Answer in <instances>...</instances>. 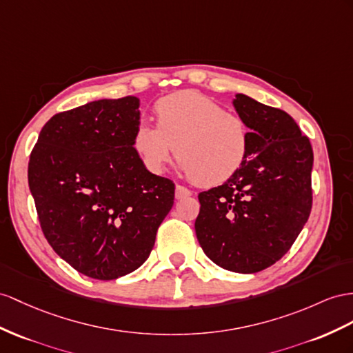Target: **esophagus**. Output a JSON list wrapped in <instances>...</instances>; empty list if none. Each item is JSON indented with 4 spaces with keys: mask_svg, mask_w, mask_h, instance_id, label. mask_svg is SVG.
<instances>
[{
    "mask_svg": "<svg viewBox=\"0 0 353 353\" xmlns=\"http://www.w3.org/2000/svg\"><path fill=\"white\" fill-rule=\"evenodd\" d=\"M191 191H189L188 188H185V186H180V185H177L176 186V198L177 200H183V198H186V196H191Z\"/></svg>",
    "mask_w": 353,
    "mask_h": 353,
    "instance_id": "34e87169",
    "label": "esophagus"
}]
</instances>
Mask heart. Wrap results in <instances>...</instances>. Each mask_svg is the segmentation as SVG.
Segmentation results:
<instances>
[{"label":"heart","mask_w":353,"mask_h":353,"mask_svg":"<svg viewBox=\"0 0 353 353\" xmlns=\"http://www.w3.org/2000/svg\"><path fill=\"white\" fill-rule=\"evenodd\" d=\"M157 126L141 122L132 148L143 167L161 174L173 152L180 170L196 183L227 182L246 164L250 126L245 117L194 90L161 98L155 104Z\"/></svg>","instance_id":"1"}]
</instances>
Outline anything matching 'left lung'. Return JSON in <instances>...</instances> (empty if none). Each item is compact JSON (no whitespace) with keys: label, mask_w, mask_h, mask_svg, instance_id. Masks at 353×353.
Here are the masks:
<instances>
[{"label":"left lung","mask_w":353,"mask_h":353,"mask_svg":"<svg viewBox=\"0 0 353 353\" xmlns=\"http://www.w3.org/2000/svg\"><path fill=\"white\" fill-rule=\"evenodd\" d=\"M250 126V153L237 174L198 195L196 239L216 265L258 273L294 245L312 210L313 150L286 112L236 94Z\"/></svg>","instance_id":"obj_1"}]
</instances>
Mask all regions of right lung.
Instances as JSON below:
<instances>
[{
  "label": "right lung",
  "mask_w": 353,
  "mask_h": 353,
  "mask_svg": "<svg viewBox=\"0 0 353 353\" xmlns=\"http://www.w3.org/2000/svg\"><path fill=\"white\" fill-rule=\"evenodd\" d=\"M140 99H98L46 122L28 164L44 237L88 277L113 280L150 255L174 203V183L143 167L132 148Z\"/></svg>",
  "instance_id": "1"
}]
</instances>
